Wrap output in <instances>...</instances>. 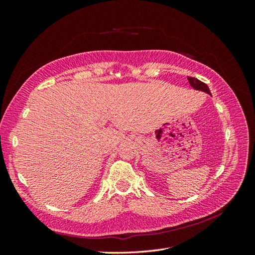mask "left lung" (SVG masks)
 Returning <instances> with one entry per match:
<instances>
[{
	"instance_id": "left-lung-1",
	"label": "left lung",
	"mask_w": 255,
	"mask_h": 255,
	"mask_svg": "<svg viewBox=\"0 0 255 255\" xmlns=\"http://www.w3.org/2000/svg\"><path fill=\"white\" fill-rule=\"evenodd\" d=\"M187 80L189 82V85H191L194 90L202 91V92H205V93L211 95L210 90L207 86V84H205L204 82H202V81H199V80L195 79V78H191V77H187Z\"/></svg>"
}]
</instances>
